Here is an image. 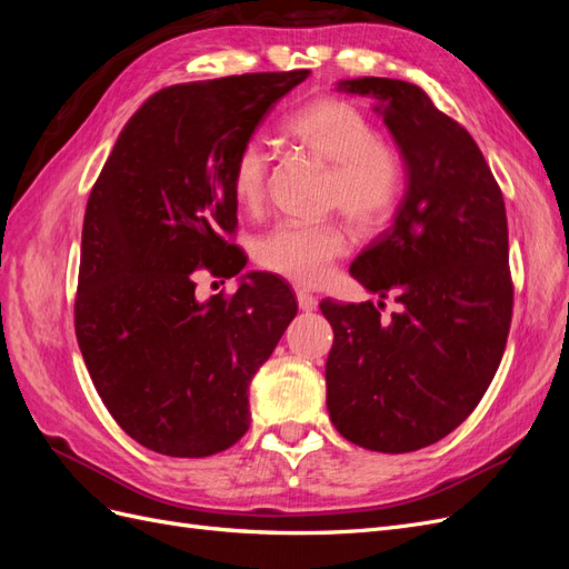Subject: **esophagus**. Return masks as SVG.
I'll return each instance as SVG.
<instances>
[{
    "instance_id": "esophagus-1",
    "label": "esophagus",
    "mask_w": 569,
    "mask_h": 569,
    "mask_svg": "<svg viewBox=\"0 0 569 569\" xmlns=\"http://www.w3.org/2000/svg\"><path fill=\"white\" fill-rule=\"evenodd\" d=\"M297 301H299V308L301 311H316L318 308V299L311 295V291H306V289H299L297 291Z\"/></svg>"
}]
</instances>
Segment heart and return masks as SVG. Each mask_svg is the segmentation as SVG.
Here are the masks:
<instances>
[{
    "mask_svg": "<svg viewBox=\"0 0 569 569\" xmlns=\"http://www.w3.org/2000/svg\"><path fill=\"white\" fill-rule=\"evenodd\" d=\"M284 134L308 153L332 166L330 203L360 232L387 222L403 189V163L393 147L377 140L372 120L349 101L322 97L291 113ZM230 187L244 211L266 201L268 157L249 142L232 161ZM349 249V237L335 222L287 220L256 244V261L297 284H320L332 263Z\"/></svg>",
    "mask_w": 569,
    "mask_h": 569,
    "instance_id": "obj_1",
    "label": "heart"
}]
</instances>
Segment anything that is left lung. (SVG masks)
I'll return each mask as SVG.
<instances>
[{
    "mask_svg": "<svg viewBox=\"0 0 569 569\" xmlns=\"http://www.w3.org/2000/svg\"><path fill=\"white\" fill-rule=\"evenodd\" d=\"M368 97L406 166L391 228L356 256L351 274L402 311L322 301L335 330L327 410L337 432L380 453H408L451 435L489 389L512 316L503 194L470 132L418 84L339 80Z\"/></svg>",
    "mask_w": 569,
    "mask_h": 569,
    "instance_id": "obj_1",
    "label": "left lung"
}]
</instances>
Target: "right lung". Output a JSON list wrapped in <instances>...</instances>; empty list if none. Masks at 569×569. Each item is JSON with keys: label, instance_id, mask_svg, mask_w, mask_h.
Segmentation results:
<instances>
[{"label": "right lung", "instance_id": "1", "mask_svg": "<svg viewBox=\"0 0 569 569\" xmlns=\"http://www.w3.org/2000/svg\"><path fill=\"white\" fill-rule=\"evenodd\" d=\"M311 71L173 84L120 130L82 222L76 335L113 420L147 449L206 458L251 422L249 385L297 316L270 272L199 302L193 270L242 272L232 161Z\"/></svg>", "mask_w": 569, "mask_h": 569}]
</instances>
